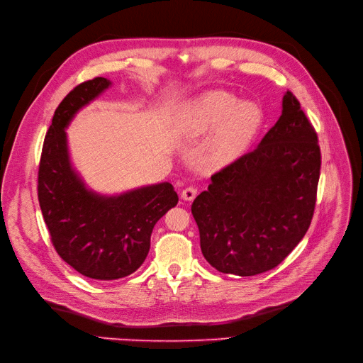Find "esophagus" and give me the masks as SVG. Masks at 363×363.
Wrapping results in <instances>:
<instances>
[{
  "label": "esophagus",
  "mask_w": 363,
  "mask_h": 363,
  "mask_svg": "<svg viewBox=\"0 0 363 363\" xmlns=\"http://www.w3.org/2000/svg\"><path fill=\"white\" fill-rule=\"evenodd\" d=\"M196 194H198V189H196V187H194V186H189V187L183 189L182 198H183L184 201H192V199H195Z\"/></svg>",
  "instance_id": "obj_1"
}]
</instances>
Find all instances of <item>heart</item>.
<instances>
[{"instance_id":"1","label":"heart","mask_w":363,"mask_h":363,"mask_svg":"<svg viewBox=\"0 0 363 363\" xmlns=\"http://www.w3.org/2000/svg\"><path fill=\"white\" fill-rule=\"evenodd\" d=\"M263 123L260 106L242 101L232 93L213 90L199 96L182 111L177 133L195 140L216 131L208 149V162L221 167L242 155Z\"/></svg>"}]
</instances>
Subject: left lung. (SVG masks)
<instances>
[{"instance_id": "1", "label": "left lung", "mask_w": 363, "mask_h": 363, "mask_svg": "<svg viewBox=\"0 0 363 363\" xmlns=\"http://www.w3.org/2000/svg\"><path fill=\"white\" fill-rule=\"evenodd\" d=\"M319 176L318 134L286 91L278 123L252 150L213 174L192 203L205 260L238 276L282 263L312 223Z\"/></svg>"}]
</instances>
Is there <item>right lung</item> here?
<instances>
[{
  "label": "right lung",
  "mask_w": 363,
  "mask_h": 363,
  "mask_svg": "<svg viewBox=\"0 0 363 363\" xmlns=\"http://www.w3.org/2000/svg\"><path fill=\"white\" fill-rule=\"evenodd\" d=\"M111 84L97 77L62 100L45 134L38 169V201L51 242L69 266L97 281L125 278L139 269L147 257L153 226L179 202L168 182L99 195L74 169L65 130Z\"/></svg>",
  "instance_id": "add662e5"
}]
</instances>
